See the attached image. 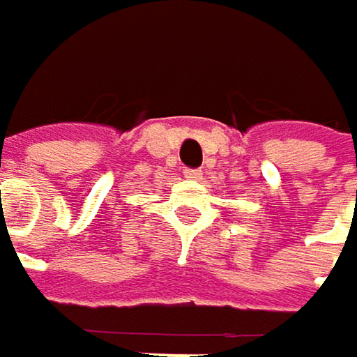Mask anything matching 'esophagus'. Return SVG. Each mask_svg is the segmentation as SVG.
Wrapping results in <instances>:
<instances>
[{"label":"esophagus","mask_w":357,"mask_h":357,"mask_svg":"<svg viewBox=\"0 0 357 357\" xmlns=\"http://www.w3.org/2000/svg\"><path fill=\"white\" fill-rule=\"evenodd\" d=\"M183 176L188 179H202V172L200 169H185Z\"/></svg>","instance_id":"obj_1"}]
</instances>
